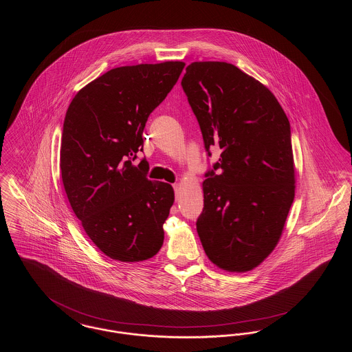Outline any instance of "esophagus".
Here are the masks:
<instances>
[{
	"instance_id": "1",
	"label": "esophagus",
	"mask_w": 352,
	"mask_h": 352,
	"mask_svg": "<svg viewBox=\"0 0 352 352\" xmlns=\"http://www.w3.org/2000/svg\"><path fill=\"white\" fill-rule=\"evenodd\" d=\"M173 187H174V190H175V194H178V190H179V184H173Z\"/></svg>"
}]
</instances>
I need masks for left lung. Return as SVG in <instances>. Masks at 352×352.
<instances>
[{
  "label": "left lung",
  "instance_id": "1",
  "mask_svg": "<svg viewBox=\"0 0 352 352\" xmlns=\"http://www.w3.org/2000/svg\"><path fill=\"white\" fill-rule=\"evenodd\" d=\"M182 87L208 155L221 149L203 182V250L223 270L248 272L276 248L294 201L289 120L264 84L231 63L194 62Z\"/></svg>",
  "mask_w": 352,
  "mask_h": 352
}]
</instances>
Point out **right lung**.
Instances as JSON below:
<instances>
[{"instance_id":"add662e5","label":"right lung","mask_w":352,"mask_h":352,"mask_svg":"<svg viewBox=\"0 0 352 352\" xmlns=\"http://www.w3.org/2000/svg\"><path fill=\"white\" fill-rule=\"evenodd\" d=\"M184 62L113 68L83 87L63 124L60 171L84 231L108 257L138 263L164 244L174 190L146 178L142 132L179 79Z\"/></svg>"}]
</instances>
